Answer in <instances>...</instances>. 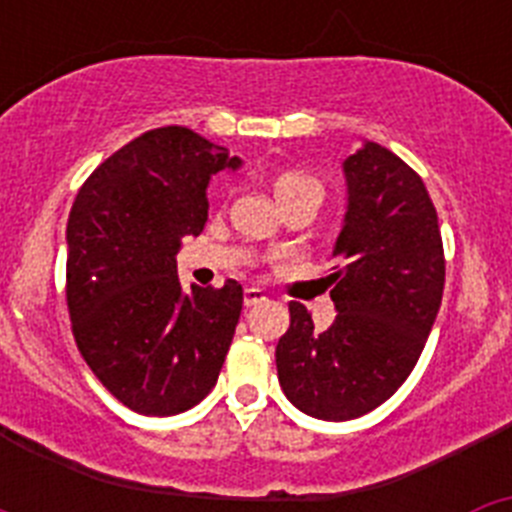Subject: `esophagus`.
I'll return each instance as SVG.
<instances>
[{
  "label": "esophagus",
  "mask_w": 512,
  "mask_h": 512,
  "mask_svg": "<svg viewBox=\"0 0 512 512\" xmlns=\"http://www.w3.org/2000/svg\"><path fill=\"white\" fill-rule=\"evenodd\" d=\"M243 302H246V307L261 305V302H266L264 289H259V287H248L246 292H243Z\"/></svg>",
  "instance_id": "34e87169"
}]
</instances>
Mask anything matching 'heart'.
<instances>
[{"label":"heart","instance_id":"1","mask_svg":"<svg viewBox=\"0 0 512 512\" xmlns=\"http://www.w3.org/2000/svg\"><path fill=\"white\" fill-rule=\"evenodd\" d=\"M307 184H310V187H318V182L305 174H282L277 182H274V192H277V197H282V194L292 192V189L297 187H307Z\"/></svg>","mask_w":512,"mask_h":512}]
</instances>
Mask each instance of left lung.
I'll list each match as a JSON object with an SVG mask.
<instances>
[{
	"mask_svg": "<svg viewBox=\"0 0 512 512\" xmlns=\"http://www.w3.org/2000/svg\"><path fill=\"white\" fill-rule=\"evenodd\" d=\"M348 205L328 282L338 315L328 330L289 302L277 343L287 400L320 420L379 408L418 364L443 297L441 230L423 179L402 158L366 140L343 161Z\"/></svg>",
	"mask_w": 512,
	"mask_h": 512,
	"instance_id": "8db88e82",
	"label": "left lung"
}]
</instances>
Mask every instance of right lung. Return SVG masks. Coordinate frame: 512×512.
Segmentation results:
<instances>
[{
    "label": "right lung",
    "mask_w": 512,
    "mask_h": 512,
    "mask_svg": "<svg viewBox=\"0 0 512 512\" xmlns=\"http://www.w3.org/2000/svg\"><path fill=\"white\" fill-rule=\"evenodd\" d=\"M189 128L143 133L92 171L66 225V302L94 377L140 415H176L215 387L241 318L243 287L176 277L182 238L207 223V184L238 169Z\"/></svg>",
    "instance_id": "add662e5"
}]
</instances>
